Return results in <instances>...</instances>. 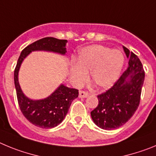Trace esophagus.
<instances>
[{
  "label": "esophagus",
  "mask_w": 156,
  "mask_h": 156,
  "mask_svg": "<svg viewBox=\"0 0 156 156\" xmlns=\"http://www.w3.org/2000/svg\"><path fill=\"white\" fill-rule=\"evenodd\" d=\"M88 96L87 92L84 91V90H80L79 92V97L80 98H87Z\"/></svg>",
  "instance_id": "esophagus-1"
}]
</instances>
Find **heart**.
<instances>
[{
  "mask_svg": "<svg viewBox=\"0 0 156 156\" xmlns=\"http://www.w3.org/2000/svg\"><path fill=\"white\" fill-rule=\"evenodd\" d=\"M124 58L119 51H112L101 45L83 48L79 53L76 65L71 67L72 80L76 85L83 84L90 71V80L101 89L111 87L122 71Z\"/></svg>",
  "mask_w": 156,
  "mask_h": 156,
  "instance_id": "heart-1",
  "label": "heart"
}]
</instances>
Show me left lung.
I'll list each match as a JSON object with an SVG mask.
<instances>
[{"mask_svg":"<svg viewBox=\"0 0 156 156\" xmlns=\"http://www.w3.org/2000/svg\"><path fill=\"white\" fill-rule=\"evenodd\" d=\"M129 66L114 85L98 95V105L90 112L94 123L104 129L120 127L129 120L140 104L144 80L143 66L135 54L123 47Z\"/></svg>","mask_w":156,"mask_h":156,"instance_id":"8db88e82","label":"left lung"}]
</instances>
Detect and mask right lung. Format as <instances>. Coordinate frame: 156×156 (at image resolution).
Here are the masks:
<instances>
[{
  "mask_svg": "<svg viewBox=\"0 0 156 156\" xmlns=\"http://www.w3.org/2000/svg\"><path fill=\"white\" fill-rule=\"evenodd\" d=\"M66 40L55 37H44L28 45L22 51L14 72V81L16 89L18 103L27 119L32 124L44 129L58 126L64 119L72 101L79 95L77 89L62 84L55 91L42 100L34 101L28 98L22 91L18 80V74L23 59L33 51H48L65 55Z\"/></svg>",
  "mask_w": 156,
  "mask_h": 156,
  "instance_id": "right-lung-1",
  "label": "right lung"
}]
</instances>
